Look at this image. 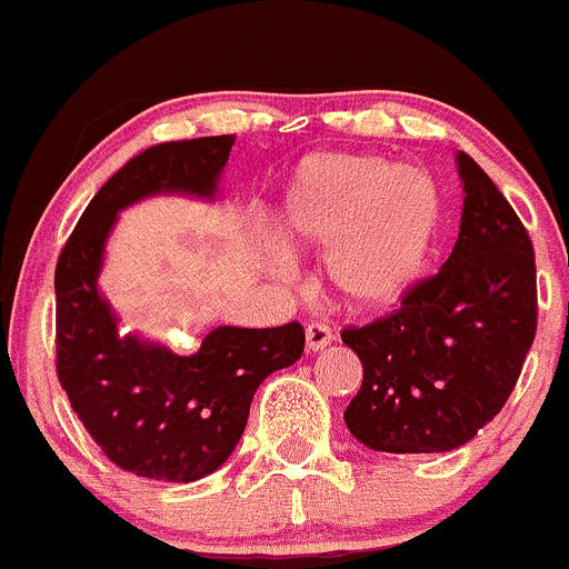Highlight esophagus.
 I'll use <instances>...</instances> for the list:
<instances>
[{
  "label": "esophagus",
  "mask_w": 569,
  "mask_h": 569,
  "mask_svg": "<svg viewBox=\"0 0 569 569\" xmlns=\"http://www.w3.org/2000/svg\"><path fill=\"white\" fill-rule=\"evenodd\" d=\"M331 340H335V335H331L329 326H323V323L307 326V351H312V353L323 351L326 346H331Z\"/></svg>",
  "instance_id": "esophagus-1"
}]
</instances>
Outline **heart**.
Returning a JSON list of instances; mask_svg holds the SVG:
<instances>
[{
    "label": "heart",
    "instance_id": "obj_1",
    "mask_svg": "<svg viewBox=\"0 0 569 569\" xmlns=\"http://www.w3.org/2000/svg\"><path fill=\"white\" fill-rule=\"evenodd\" d=\"M442 190L418 162L326 151L298 162L279 210L287 254L326 249V282L359 312L392 307L423 277Z\"/></svg>",
    "mask_w": 569,
    "mask_h": 569
}]
</instances>
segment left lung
<instances>
[{"instance_id":"obj_1","label":"left lung","mask_w":569,"mask_h":569,"mask_svg":"<svg viewBox=\"0 0 569 569\" xmlns=\"http://www.w3.org/2000/svg\"><path fill=\"white\" fill-rule=\"evenodd\" d=\"M465 204L437 277L342 342L362 362L346 426L385 453H446L489 423L515 390L537 331V268L526 227L473 157L457 154Z\"/></svg>"}]
</instances>
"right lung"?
Segmentation results:
<instances>
[{"label":"right lung","instance_id":"1","mask_svg":"<svg viewBox=\"0 0 569 569\" xmlns=\"http://www.w3.org/2000/svg\"><path fill=\"white\" fill-rule=\"evenodd\" d=\"M234 134L160 143L140 151L93 196L60 251L58 379L71 409L110 462L154 481L216 473L240 442L254 392L303 353L301 323L277 329L218 326L199 351L173 353L129 331L99 290L118 212L151 196L216 201Z\"/></svg>","mask_w":569,"mask_h":569}]
</instances>
